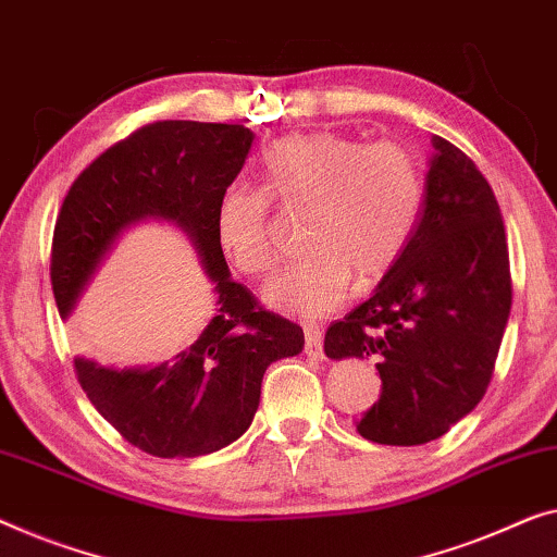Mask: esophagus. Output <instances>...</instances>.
Returning <instances> with one entry per match:
<instances>
[{
	"label": "esophagus",
	"instance_id": "1",
	"mask_svg": "<svg viewBox=\"0 0 557 557\" xmlns=\"http://www.w3.org/2000/svg\"><path fill=\"white\" fill-rule=\"evenodd\" d=\"M304 351L313 359H324V336H321V329L317 324H304Z\"/></svg>",
	"mask_w": 557,
	"mask_h": 557
}]
</instances>
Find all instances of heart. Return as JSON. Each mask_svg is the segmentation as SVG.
Listing matches in <instances>:
<instances>
[{
    "label": "heart",
    "mask_w": 557,
    "mask_h": 557,
    "mask_svg": "<svg viewBox=\"0 0 557 557\" xmlns=\"http://www.w3.org/2000/svg\"><path fill=\"white\" fill-rule=\"evenodd\" d=\"M261 188L231 185L219 198L213 233L238 271L263 276L276 251L269 198L306 203L301 259L263 286V301L301 319L334 311L349 296L354 273L382 278L405 251L424 203V173L399 143L364 145L336 133L292 135L259 158Z\"/></svg>",
    "instance_id": "1"
}]
</instances>
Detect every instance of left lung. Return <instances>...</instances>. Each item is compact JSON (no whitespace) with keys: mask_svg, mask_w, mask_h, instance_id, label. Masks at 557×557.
Returning a JSON list of instances; mask_svg holds the SVG:
<instances>
[{"mask_svg":"<svg viewBox=\"0 0 557 557\" xmlns=\"http://www.w3.org/2000/svg\"><path fill=\"white\" fill-rule=\"evenodd\" d=\"M417 228L376 292L326 329L329 359H374L382 394L357 432L424 445L485 397L512 306L495 193L478 165L434 135Z\"/></svg>","mask_w":557,"mask_h":557,"instance_id":"1","label":"left lung"}]
</instances>
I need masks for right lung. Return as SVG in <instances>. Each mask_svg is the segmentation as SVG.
<instances>
[{"label": "right lung", "mask_w": 557, "mask_h": 557, "mask_svg": "<svg viewBox=\"0 0 557 557\" xmlns=\"http://www.w3.org/2000/svg\"><path fill=\"white\" fill-rule=\"evenodd\" d=\"M251 145L253 133L244 125H145L77 175L54 223L50 278L62 319L123 231L148 219L188 233L213 281L215 317L173 361L112 369L75 359L77 382L95 409L152 457H200L236 442L253 422L271 361L304 349L301 326L265 311L231 278L213 233L221 193L236 181Z\"/></svg>", "instance_id": "1"}]
</instances>
